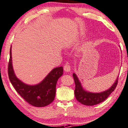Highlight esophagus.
Listing matches in <instances>:
<instances>
[{"label": "esophagus", "mask_w": 128, "mask_h": 128, "mask_svg": "<svg viewBox=\"0 0 128 128\" xmlns=\"http://www.w3.org/2000/svg\"><path fill=\"white\" fill-rule=\"evenodd\" d=\"M64 69L66 72H70L71 70V67L70 65H68V64H66V65L64 66Z\"/></svg>", "instance_id": "esophagus-1"}]
</instances>
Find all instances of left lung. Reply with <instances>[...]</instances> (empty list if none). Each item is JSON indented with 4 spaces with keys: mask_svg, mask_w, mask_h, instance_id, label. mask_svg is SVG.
<instances>
[{
    "mask_svg": "<svg viewBox=\"0 0 128 128\" xmlns=\"http://www.w3.org/2000/svg\"><path fill=\"white\" fill-rule=\"evenodd\" d=\"M72 75L75 84L74 94L76 99L83 105L88 106L96 105L104 102L115 90L118 83V76L114 84L108 90L100 93H92L85 91L82 86L81 83L79 82L76 75L74 73Z\"/></svg>",
    "mask_w": 128,
    "mask_h": 128,
    "instance_id": "obj_1",
    "label": "left lung"
}]
</instances>
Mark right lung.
<instances>
[{
	"label": "right lung",
	"mask_w": 128,
	"mask_h": 128,
	"mask_svg": "<svg viewBox=\"0 0 128 128\" xmlns=\"http://www.w3.org/2000/svg\"><path fill=\"white\" fill-rule=\"evenodd\" d=\"M8 74L10 80L16 91L29 104L37 107L48 106L55 98L56 82L63 74V67L53 68L41 83L28 85L19 80L14 74L10 48Z\"/></svg>",
	"instance_id": "add662e5"
}]
</instances>
